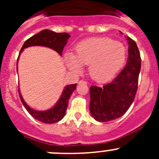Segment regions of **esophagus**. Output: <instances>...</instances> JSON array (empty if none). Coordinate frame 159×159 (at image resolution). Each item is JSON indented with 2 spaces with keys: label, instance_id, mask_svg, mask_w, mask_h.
<instances>
[{
  "label": "esophagus",
  "instance_id": "esophagus-1",
  "mask_svg": "<svg viewBox=\"0 0 159 159\" xmlns=\"http://www.w3.org/2000/svg\"><path fill=\"white\" fill-rule=\"evenodd\" d=\"M78 83H79L80 84H87V81H83V80H81V81H80L79 82H78Z\"/></svg>",
  "mask_w": 159,
  "mask_h": 159
}]
</instances>
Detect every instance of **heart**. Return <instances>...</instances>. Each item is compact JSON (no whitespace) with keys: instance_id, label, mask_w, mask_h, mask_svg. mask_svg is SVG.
<instances>
[{"instance_id":"b5f03b06","label":"heart","mask_w":159,"mask_h":159,"mask_svg":"<svg viewBox=\"0 0 159 159\" xmlns=\"http://www.w3.org/2000/svg\"><path fill=\"white\" fill-rule=\"evenodd\" d=\"M127 57L124 44L110 38H92L80 43L75 55L67 53L65 61L70 69L79 72L82 65H89L91 76L104 81L115 76L123 67Z\"/></svg>"}]
</instances>
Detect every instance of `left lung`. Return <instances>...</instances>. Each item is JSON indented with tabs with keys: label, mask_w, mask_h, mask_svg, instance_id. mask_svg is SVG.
Here are the masks:
<instances>
[{
	"label": "left lung",
	"mask_w": 159,
	"mask_h": 159,
	"mask_svg": "<svg viewBox=\"0 0 159 159\" xmlns=\"http://www.w3.org/2000/svg\"><path fill=\"white\" fill-rule=\"evenodd\" d=\"M127 41L129 57L125 67L110 82L90 88V111L93 118L100 122L122 116L131 105L137 92L141 70L140 53L135 41L129 37Z\"/></svg>",
	"instance_id": "1"
}]
</instances>
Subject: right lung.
<instances>
[{
    "mask_svg": "<svg viewBox=\"0 0 159 159\" xmlns=\"http://www.w3.org/2000/svg\"><path fill=\"white\" fill-rule=\"evenodd\" d=\"M70 37V34H68V33H56V32L48 29L43 30L37 34L32 36L24 43L23 46L20 49L19 56H20V53L24 51V49L28 47H31V46H44V47L50 48L57 51L60 55H62L64 48L68 43V40ZM19 56L17 58V61H18ZM76 85L77 84H72L65 86L57 103L54 105V107L46 111H38L31 108L25 102L19 89L18 92L22 104L33 118L43 123L53 124V123L57 122L64 118L65 112H66L67 107H68V100H69L72 92L76 89Z\"/></svg>",
    "mask_w": 159,
    "mask_h": 159,
    "instance_id": "add662e5",
    "label": "right lung"
}]
</instances>
